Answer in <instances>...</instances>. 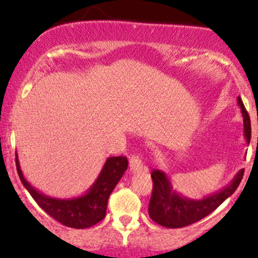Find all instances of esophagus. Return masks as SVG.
Returning <instances> with one entry per match:
<instances>
[{
  "label": "esophagus",
  "mask_w": 258,
  "mask_h": 258,
  "mask_svg": "<svg viewBox=\"0 0 258 258\" xmlns=\"http://www.w3.org/2000/svg\"><path fill=\"white\" fill-rule=\"evenodd\" d=\"M130 170H131V172H139V171L143 170V162L138 156L133 155L130 159Z\"/></svg>",
  "instance_id": "esophagus-1"
}]
</instances>
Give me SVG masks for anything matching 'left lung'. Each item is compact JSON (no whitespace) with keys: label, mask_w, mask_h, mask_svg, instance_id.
<instances>
[{"label":"left lung","mask_w":258,"mask_h":258,"mask_svg":"<svg viewBox=\"0 0 258 258\" xmlns=\"http://www.w3.org/2000/svg\"><path fill=\"white\" fill-rule=\"evenodd\" d=\"M238 105L244 119V138L246 144H250L251 122L240 97H238ZM244 168L236 172L221 190L210 194L201 199H190L183 197L173 189L171 179L165 172L154 170L152 172L153 193L149 203V216L154 222L166 228H182L203 220L207 215L214 212L224 200L232 195L240 184Z\"/></svg>","instance_id":"left-lung-1"}]
</instances>
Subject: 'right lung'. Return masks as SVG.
Masks as SVG:
<instances>
[{
    "label": "right lung",
    "instance_id": "obj_1",
    "mask_svg": "<svg viewBox=\"0 0 258 258\" xmlns=\"http://www.w3.org/2000/svg\"><path fill=\"white\" fill-rule=\"evenodd\" d=\"M16 165L23 185L44 212L64 226L85 229L94 226L105 217L109 197L127 170L128 161L125 156L108 158L93 184L80 197L67 199L48 197L32 186L20 168L17 153Z\"/></svg>",
    "mask_w": 258,
    "mask_h": 258
}]
</instances>
